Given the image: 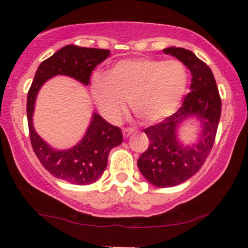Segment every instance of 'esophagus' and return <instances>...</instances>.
<instances>
[{
    "mask_svg": "<svg viewBox=\"0 0 248 248\" xmlns=\"http://www.w3.org/2000/svg\"><path fill=\"white\" fill-rule=\"evenodd\" d=\"M132 133H134V128H132V127L123 128V135H124V137H125V138L130 137V135H131Z\"/></svg>",
    "mask_w": 248,
    "mask_h": 248,
    "instance_id": "obj_1",
    "label": "esophagus"
}]
</instances>
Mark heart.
Here are the masks:
<instances>
[{
    "instance_id": "b5f03b06",
    "label": "heart",
    "mask_w": 248,
    "mask_h": 248,
    "mask_svg": "<svg viewBox=\"0 0 248 248\" xmlns=\"http://www.w3.org/2000/svg\"><path fill=\"white\" fill-rule=\"evenodd\" d=\"M187 81V71L178 61L126 60L115 64L108 74H94L91 96L108 121H117L130 100L139 120L155 123L177 109Z\"/></svg>"
}]
</instances>
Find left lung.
<instances>
[{"mask_svg": "<svg viewBox=\"0 0 248 248\" xmlns=\"http://www.w3.org/2000/svg\"><path fill=\"white\" fill-rule=\"evenodd\" d=\"M164 53L176 57L191 71V93L175 114L145 128L150 143L139 158L138 167L150 184L172 187L195 175L208 158L221 115V99L211 69L194 53L174 46L165 48ZM193 117L200 121L202 130L196 144L184 145L178 138V128Z\"/></svg>", "mask_w": 248, "mask_h": 248, "instance_id": "obj_1", "label": "left lung"}]
</instances>
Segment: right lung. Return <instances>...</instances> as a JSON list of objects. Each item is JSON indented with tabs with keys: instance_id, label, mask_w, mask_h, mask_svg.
I'll list each match as a JSON object with an SVG mask.
<instances>
[{
	"instance_id": "obj_1",
	"label": "right lung",
	"mask_w": 248,
	"mask_h": 248,
	"mask_svg": "<svg viewBox=\"0 0 248 248\" xmlns=\"http://www.w3.org/2000/svg\"><path fill=\"white\" fill-rule=\"evenodd\" d=\"M109 54L108 49L77 45L62 47L38 66L27 97L30 141L37 158L54 177L73 185H89L100 177L106 169L109 151L123 142L121 128L113 126L100 115L93 113L80 142L66 150H56L44 141L33 127L36 98L43 84L56 76L71 77L88 86L91 72Z\"/></svg>"
}]
</instances>
